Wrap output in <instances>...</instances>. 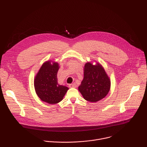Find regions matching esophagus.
<instances>
[{
	"label": "esophagus",
	"mask_w": 147,
	"mask_h": 147,
	"mask_svg": "<svg viewBox=\"0 0 147 147\" xmlns=\"http://www.w3.org/2000/svg\"><path fill=\"white\" fill-rule=\"evenodd\" d=\"M69 87H72V88H76L77 87V85L76 84V83H73V84H71L69 85Z\"/></svg>",
	"instance_id": "34e87169"
}]
</instances>
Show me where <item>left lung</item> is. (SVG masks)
Returning <instances> with one entry per match:
<instances>
[{"instance_id":"left-lung-1","label":"left lung","mask_w":147,"mask_h":147,"mask_svg":"<svg viewBox=\"0 0 147 147\" xmlns=\"http://www.w3.org/2000/svg\"><path fill=\"white\" fill-rule=\"evenodd\" d=\"M84 78L78 91L83 98L91 102H97L105 97L110 91L111 79L99 62L95 65L88 61L84 66Z\"/></svg>"}]
</instances>
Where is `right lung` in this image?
<instances>
[{"instance_id":"right-lung-1","label":"right lung","mask_w":147,"mask_h":147,"mask_svg":"<svg viewBox=\"0 0 147 147\" xmlns=\"http://www.w3.org/2000/svg\"><path fill=\"white\" fill-rule=\"evenodd\" d=\"M60 68L56 61H45L34 77V84L38 96L47 103L54 105L60 102L69 88L59 85L57 74Z\"/></svg>"}]
</instances>
